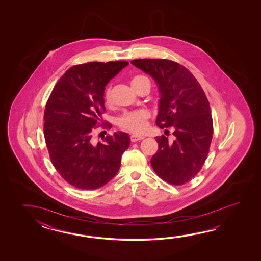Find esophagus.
Segmentation results:
<instances>
[{
  "label": "esophagus",
  "mask_w": 261,
  "mask_h": 261,
  "mask_svg": "<svg viewBox=\"0 0 261 261\" xmlns=\"http://www.w3.org/2000/svg\"><path fill=\"white\" fill-rule=\"evenodd\" d=\"M144 137V136H139V135H132L130 136V141L134 143V142H137V141H140V140H143Z\"/></svg>",
  "instance_id": "obj_1"
}]
</instances>
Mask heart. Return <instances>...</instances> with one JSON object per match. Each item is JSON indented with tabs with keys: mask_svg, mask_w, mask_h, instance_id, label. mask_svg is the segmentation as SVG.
Segmentation results:
<instances>
[{
	"mask_svg": "<svg viewBox=\"0 0 261 261\" xmlns=\"http://www.w3.org/2000/svg\"><path fill=\"white\" fill-rule=\"evenodd\" d=\"M144 76L142 75H137L134 76L132 79V86H135L138 83L139 81H141L142 79H144ZM103 99L105 102L107 106H110L112 103V92L110 88H107L105 91L103 95ZM149 112L141 109V110H135V111L127 112L121 117L118 118V126L120 128L128 132V133H133V134H141L144 133V130L147 128L148 125V119H149Z\"/></svg>",
	"mask_w": 261,
	"mask_h": 261,
	"instance_id": "1",
	"label": "heart"
}]
</instances>
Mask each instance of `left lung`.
<instances>
[{"mask_svg":"<svg viewBox=\"0 0 261 261\" xmlns=\"http://www.w3.org/2000/svg\"><path fill=\"white\" fill-rule=\"evenodd\" d=\"M130 62L159 86L155 124L174 128L172 142L164 135L155 137L159 149L151 159L152 168L167 183L184 185L200 172L209 153L214 132L209 101L194 75L177 62L161 59Z\"/></svg>","mask_w":261,"mask_h":261,"instance_id":"left-lung-1","label":"left lung"}]
</instances>
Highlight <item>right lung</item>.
Returning <instances> with one entry per match:
<instances>
[{"label":"right lung","instance_id":"obj_1","mask_svg":"<svg viewBox=\"0 0 261 261\" xmlns=\"http://www.w3.org/2000/svg\"><path fill=\"white\" fill-rule=\"evenodd\" d=\"M128 61L89 62L71 67L46 102L44 134L50 160L66 182L93 190L117 174L129 146L128 133L117 132L103 143L92 139L105 107V89Z\"/></svg>","mask_w":261,"mask_h":261}]
</instances>
